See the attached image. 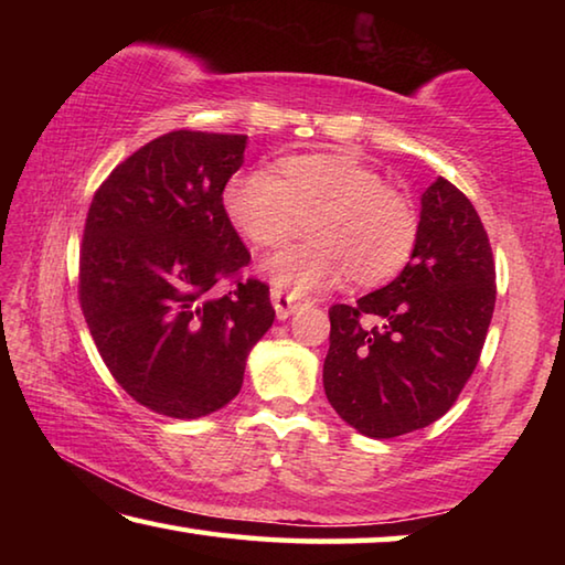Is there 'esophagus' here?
Returning a JSON list of instances; mask_svg holds the SVG:
<instances>
[{
  "instance_id": "obj_1",
  "label": "esophagus",
  "mask_w": 565,
  "mask_h": 565,
  "mask_svg": "<svg viewBox=\"0 0 565 565\" xmlns=\"http://www.w3.org/2000/svg\"><path fill=\"white\" fill-rule=\"evenodd\" d=\"M271 301H274L276 317H279L281 321H284V319H289L291 313L301 306V299H299V296L286 294V291H281V289H271Z\"/></svg>"
}]
</instances>
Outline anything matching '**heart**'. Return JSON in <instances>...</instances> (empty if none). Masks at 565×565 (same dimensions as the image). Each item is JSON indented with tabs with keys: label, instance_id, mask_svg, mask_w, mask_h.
<instances>
[{
	"label": "heart",
	"instance_id": "heart-1",
	"mask_svg": "<svg viewBox=\"0 0 565 565\" xmlns=\"http://www.w3.org/2000/svg\"><path fill=\"white\" fill-rule=\"evenodd\" d=\"M228 222L256 248L309 242L271 256L262 271L276 289L321 291L349 274L359 286L394 279L418 238L414 204L374 169L343 154L286 157L279 174L238 171L224 189Z\"/></svg>",
	"mask_w": 565,
	"mask_h": 565
}]
</instances>
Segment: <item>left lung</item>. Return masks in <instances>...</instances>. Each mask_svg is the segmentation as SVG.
<instances>
[{"label": "left lung", "mask_w": 565, "mask_h": 565, "mask_svg": "<svg viewBox=\"0 0 565 565\" xmlns=\"http://www.w3.org/2000/svg\"><path fill=\"white\" fill-rule=\"evenodd\" d=\"M493 306L489 234L463 191L438 177L420 194L418 238L396 279L329 309V404L369 438L434 424L471 379Z\"/></svg>", "instance_id": "obj_1"}]
</instances>
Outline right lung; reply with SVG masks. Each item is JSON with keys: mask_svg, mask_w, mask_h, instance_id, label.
Segmentation results:
<instances>
[{"mask_svg": "<svg viewBox=\"0 0 565 565\" xmlns=\"http://www.w3.org/2000/svg\"><path fill=\"white\" fill-rule=\"evenodd\" d=\"M246 145L244 134L169 131L121 161L89 206L84 319L117 384L161 416L224 408L276 317L269 286L236 279L252 256L224 212Z\"/></svg>", "mask_w": 565, "mask_h": 565, "instance_id": "1", "label": "right lung"}]
</instances>
